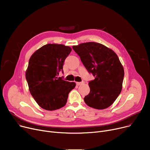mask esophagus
<instances>
[{
    "label": "esophagus",
    "mask_w": 150,
    "mask_h": 150,
    "mask_svg": "<svg viewBox=\"0 0 150 150\" xmlns=\"http://www.w3.org/2000/svg\"><path fill=\"white\" fill-rule=\"evenodd\" d=\"M83 83H84L83 81H82V82H76V84H77L78 86H80V85H81V84H83Z\"/></svg>",
    "instance_id": "esophagus-1"
}]
</instances>
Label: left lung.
I'll return each instance as SVG.
<instances>
[{"instance_id": "obj_1", "label": "left lung", "mask_w": 150, "mask_h": 150, "mask_svg": "<svg viewBox=\"0 0 150 150\" xmlns=\"http://www.w3.org/2000/svg\"><path fill=\"white\" fill-rule=\"evenodd\" d=\"M95 79L89 82L90 93L84 100L89 106L103 109L111 106L122 91L124 69L117 54L101 44L89 42L72 47Z\"/></svg>"}]
</instances>
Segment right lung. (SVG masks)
Here are the masks:
<instances>
[{"instance_id": "right-lung-1", "label": "right lung", "mask_w": 150, "mask_h": 150, "mask_svg": "<svg viewBox=\"0 0 150 150\" xmlns=\"http://www.w3.org/2000/svg\"><path fill=\"white\" fill-rule=\"evenodd\" d=\"M72 51L62 44H48L30 57L25 77L31 95L42 108L53 111L64 106L69 92L76 86L58 77L63 64Z\"/></svg>"}]
</instances>
